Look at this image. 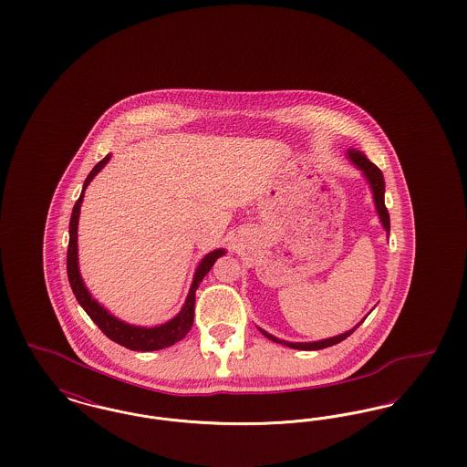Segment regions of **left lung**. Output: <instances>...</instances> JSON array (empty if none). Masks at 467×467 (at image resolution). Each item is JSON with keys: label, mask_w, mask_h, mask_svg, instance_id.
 Instances as JSON below:
<instances>
[{"label": "left lung", "mask_w": 467, "mask_h": 467, "mask_svg": "<svg viewBox=\"0 0 467 467\" xmlns=\"http://www.w3.org/2000/svg\"><path fill=\"white\" fill-rule=\"evenodd\" d=\"M348 159L364 173V177L368 178V182H369V185H371V191H373V200H375V204H377L379 221H381L385 231H387V234H389V233H390V217H389V210H387V206H385V180H383V175H381L379 168L375 166L368 157L364 156L362 152H358V150H352V149H350V150H348ZM364 320H366V317L357 324L354 329H350V331H347V333L334 336V337H327V339H320V341H311V343H290V341H284V339L275 337L273 334L263 331L261 327H259V331L265 334L267 339H271V341H275V343H280V345H285V347H290V348H296V350H322V348L333 347L336 343L347 339L350 334L356 331L357 327H358Z\"/></svg>", "instance_id": "1"}]
</instances>
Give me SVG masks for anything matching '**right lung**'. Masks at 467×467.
Returning <instances> with one entry per match:
<instances>
[{
  "label": "right lung",
  "mask_w": 467,
  "mask_h": 467,
  "mask_svg": "<svg viewBox=\"0 0 467 467\" xmlns=\"http://www.w3.org/2000/svg\"><path fill=\"white\" fill-rule=\"evenodd\" d=\"M110 157L111 154L103 157L92 168V171H90L88 178H86V182H84L82 194H80V198L77 200L75 206H73L71 219H69V244H67V280H69V285H71V290H73L78 305L86 310V313L90 317V320L103 331V334L110 337L111 341L119 343V345H122V347H126L130 350H136V352L161 350V348L175 345L177 341L185 337V334L191 331L192 322H194L196 290L200 287L204 275L212 269V266L215 265V261L219 257H223L225 250L223 248H217V250L210 252L208 255H204V259L201 261L200 266H198L196 273H194V280H192V285H191L189 294H187L183 308L170 322L161 324V326H156V327H140V326H131V324H126V322L115 318L98 301H94L89 294V290L86 289L84 280H82L80 271H78V250H77V227H78V215H80V204H82V200H84V191L88 189L90 180L96 177L103 170V166L110 161Z\"/></svg>",
  "instance_id": "1"
}]
</instances>
